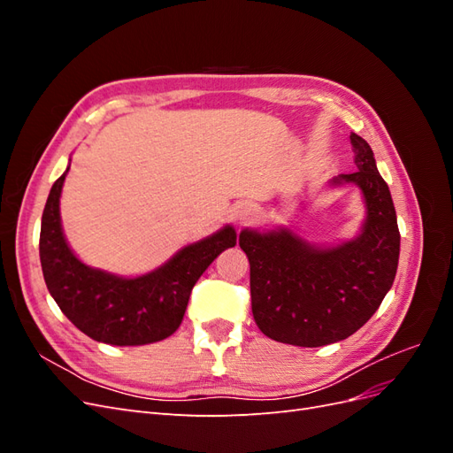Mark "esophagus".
<instances>
[{
	"label": "esophagus",
	"instance_id": "34e87169",
	"mask_svg": "<svg viewBox=\"0 0 453 453\" xmlns=\"http://www.w3.org/2000/svg\"><path fill=\"white\" fill-rule=\"evenodd\" d=\"M255 217H257V210L253 208V205H250V203L242 205V208H238V211H236V221H238L240 225L251 223Z\"/></svg>",
	"mask_w": 453,
	"mask_h": 453
}]
</instances>
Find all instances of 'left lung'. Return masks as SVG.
Masks as SVG:
<instances>
[{
	"mask_svg": "<svg viewBox=\"0 0 453 453\" xmlns=\"http://www.w3.org/2000/svg\"><path fill=\"white\" fill-rule=\"evenodd\" d=\"M349 140L357 172L331 183L361 188L366 219L357 238L315 248L287 228L240 232L251 266L255 323L283 344L319 348L359 331L391 289L399 266L401 234L389 187L370 145L357 134Z\"/></svg>",
	"mask_w": 453,
	"mask_h": 453,
	"instance_id": "left-lung-1",
	"label": "left lung"
}]
</instances>
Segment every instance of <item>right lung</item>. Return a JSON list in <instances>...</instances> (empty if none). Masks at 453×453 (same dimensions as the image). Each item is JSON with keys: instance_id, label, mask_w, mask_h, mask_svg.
<instances>
[{"instance_id": "obj_1", "label": "right lung", "mask_w": 453, "mask_h": 453, "mask_svg": "<svg viewBox=\"0 0 453 453\" xmlns=\"http://www.w3.org/2000/svg\"><path fill=\"white\" fill-rule=\"evenodd\" d=\"M67 170L54 181L41 217L39 258L50 296L81 333L111 346H143L168 338L181 325L190 291L217 255L236 245V230L177 251L166 265L138 278H119L81 263L60 225V195Z\"/></svg>"}]
</instances>
